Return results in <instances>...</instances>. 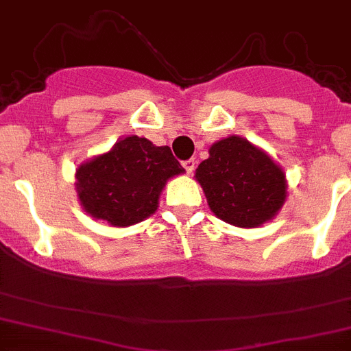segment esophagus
Segmentation results:
<instances>
[{
	"label": "esophagus",
	"instance_id": "1",
	"mask_svg": "<svg viewBox=\"0 0 351 351\" xmlns=\"http://www.w3.org/2000/svg\"><path fill=\"white\" fill-rule=\"evenodd\" d=\"M195 163H196L195 160L189 158V160H184V162H182V167H184V169H186V172L191 173L193 170H195Z\"/></svg>",
	"mask_w": 351,
	"mask_h": 351
}]
</instances>
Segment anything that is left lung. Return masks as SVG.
Instances as JSON below:
<instances>
[{
    "instance_id": "left-lung-1",
    "label": "left lung",
    "mask_w": 351,
    "mask_h": 351,
    "mask_svg": "<svg viewBox=\"0 0 351 351\" xmlns=\"http://www.w3.org/2000/svg\"><path fill=\"white\" fill-rule=\"evenodd\" d=\"M196 169L210 210L238 228H258L286 202V173L263 149L239 136L213 143Z\"/></svg>"
}]
</instances>
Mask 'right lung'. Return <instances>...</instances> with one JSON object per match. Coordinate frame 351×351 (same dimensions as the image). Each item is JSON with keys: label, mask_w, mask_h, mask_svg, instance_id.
<instances>
[{"label": "right lung", "mask_w": 351, "mask_h": 351, "mask_svg": "<svg viewBox=\"0 0 351 351\" xmlns=\"http://www.w3.org/2000/svg\"><path fill=\"white\" fill-rule=\"evenodd\" d=\"M182 172L169 146L129 136L79 165L75 191L89 215L113 228H128L156 212L163 186Z\"/></svg>", "instance_id": "1"}]
</instances>
